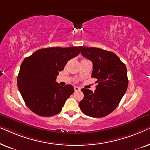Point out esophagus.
<instances>
[{"instance_id": "1", "label": "esophagus", "mask_w": 150, "mask_h": 150, "mask_svg": "<svg viewBox=\"0 0 150 150\" xmlns=\"http://www.w3.org/2000/svg\"><path fill=\"white\" fill-rule=\"evenodd\" d=\"M74 88V91H80V90H81V88L79 87H76V86Z\"/></svg>"}]
</instances>
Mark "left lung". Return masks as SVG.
I'll use <instances>...</instances> for the list:
<instances>
[{"label": "left lung", "instance_id": "8db88e82", "mask_svg": "<svg viewBox=\"0 0 150 150\" xmlns=\"http://www.w3.org/2000/svg\"><path fill=\"white\" fill-rule=\"evenodd\" d=\"M81 53L93 63L91 77L97 79L93 92L82 89L83 99L81 110L92 117H103L117 108L128 88V79L126 65L110 51L98 48L80 46Z\"/></svg>", "mask_w": 150, "mask_h": 150}]
</instances>
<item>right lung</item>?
I'll use <instances>...</instances> for the list:
<instances>
[{"mask_svg":"<svg viewBox=\"0 0 150 150\" xmlns=\"http://www.w3.org/2000/svg\"><path fill=\"white\" fill-rule=\"evenodd\" d=\"M79 53V47H53L40 49L24 59L18 87L30 110L42 117L53 116L61 111L74 89L71 85H59L57 76L67 61Z\"/></svg>","mask_w":150,"mask_h":150,"instance_id":"1","label":"right lung"}]
</instances>
